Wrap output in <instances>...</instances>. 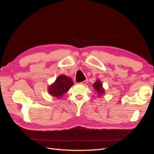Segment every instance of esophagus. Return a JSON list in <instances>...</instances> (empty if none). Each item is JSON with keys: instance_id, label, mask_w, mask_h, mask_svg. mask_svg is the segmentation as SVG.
Listing matches in <instances>:
<instances>
[{"instance_id": "esophagus-1", "label": "esophagus", "mask_w": 154, "mask_h": 154, "mask_svg": "<svg viewBox=\"0 0 154 154\" xmlns=\"http://www.w3.org/2000/svg\"><path fill=\"white\" fill-rule=\"evenodd\" d=\"M87 82H88V80H85V81H83V82H81L80 84H82V85H86L87 83Z\"/></svg>"}]
</instances>
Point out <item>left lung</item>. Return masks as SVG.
<instances>
[{"label":"left lung","mask_w":154,"mask_h":154,"mask_svg":"<svg viewBox=\"0 0 154 154\" xmlns=\"http://www.w3.org/2000/svg\"><path fill=\"white\" fill-rule=\"evenodd\" d=\"M92 87H94L95 91L97 92V94H98V96H101L102 95H103L105 94V89L103 87V85H102L101 82L97 79V80L93 83Z\"/></svg>","instance_id":"obj_1"}]
</instances>
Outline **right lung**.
I'll list each match as a JSON object with an SVG mask.
<instances>
[{
    "label": "right lung",
    "instance_id": "obj_1",
    "mask_svg": "<svg viewBox=\"0 0 154 154\" xmlns=\"http://www.w3.org/2000/svg\"><path fill=\"white\" fill-rule=\"evenodd\" d=\"M73 85L74 83L71 78L61 74L56 79L53 83L48 87V91L50 95L60 99L69 91Z\"/></svg>",
    "mask_w": 154,
    "mask_h": 154
}]
</instances>
